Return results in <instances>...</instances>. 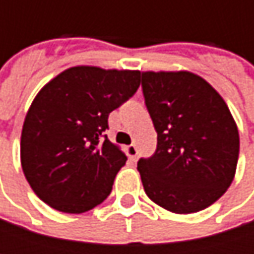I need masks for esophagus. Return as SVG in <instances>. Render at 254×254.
<instances>
[{
    "label": "esophagus",
    "mask_w": 254,
    "mask_h": 254,
    "mask_svg": "<svg viewBox=\"0 0 254 254\" xmlns=\"http://www.w3.org/2000/svg\"><path fill=\"white\" fill-rule=\"evenodd\" d=\"M127 154L132 159V160H135L136 157H138V148L133 145V144H130V145H127Z\"/></svg>",
    "instance_id": "esophagus-1"
}]
</instances>
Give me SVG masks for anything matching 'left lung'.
<instances>
[{"label":"left lung","instance_id":"1","mask_svg":"<svg viewBox=\"0 0 254 254\" xmlns=\"http://www.w3.org/2000/svg\"><path fill=\"white\" fill-rule=\"evenodd\" d=\"M157 148L139 159L144 191L160 207L195 213L221 198L235 177L240 136L219 92L195 73L142 72Z\"/></svg>","mask_w":254,"mask_h":254}]
</instances>
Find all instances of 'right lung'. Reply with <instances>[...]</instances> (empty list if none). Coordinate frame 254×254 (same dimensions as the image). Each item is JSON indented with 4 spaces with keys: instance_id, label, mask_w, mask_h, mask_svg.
<instances>
[{
    "instance_id": "right-lung-1",
    "label": "right lung",
    "mask_w": 254,
    "mask_h": 254,
    "mask_svg": "<svg viewBox=\"0 0 254 254\" xmlns=\"http://www.w3.org/2000/svg\"><path fill=\"white\" fill-rule=\"evenodd\" d=\"M139 70L75 66L51 79L32 101L20 162L33 192L50 207L83 213L103 203L125 153L103 132L109 115L139 86Z\"/></svg>"
}]
</instances>
